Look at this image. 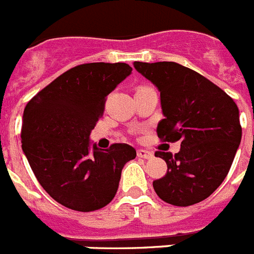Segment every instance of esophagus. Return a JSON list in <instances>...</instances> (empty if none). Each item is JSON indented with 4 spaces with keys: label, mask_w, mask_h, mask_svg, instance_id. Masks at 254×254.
Wrapping results in <instances>:
<instances>
[{
    "label": "esophagus",
    "mask_w": 254,
    "mask_h": 254,
    "mask_svg": "<svg viewBox=\"0 0 254 254\" xmlns=\"http://www.w3.org/2000/svg\"><path fill=\"white\" fill-rule=\"evenodd\" d=\"M137 155L138 157H140V159H152L153 157V153L151 152V151H147V150H138Z\"/></svg>",
    "instance_id": "obj_1"
}]
</instances>
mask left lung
<instances>
[{"label":"left lung","instance_id":"1","mask_svg":"<svg viewBox=\"0 0 254 254\" xmlns=\"http://www.w3.org/2000/svg\"><path fill=\"white\" fill-rule=\"evenodd\" d=\"M160 91L163 142H181L176 155L156 151L167 174L153 181L160 199L176 206L203 201L223 182L242 140L239 110L231 97L193 69L174 62H134Z\"/></svg>","mask_w":254,"mask_h":254}]
</instances>
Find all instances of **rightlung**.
<instances>
[{"instance_id":"right-lung-1","label":"right lung","mask_w":254,"mask_h":254,"mask_svg":"<svg viewBox=\"0 0 254 254\" xmlns=\"http://www.w3.org/2000/svg\"><path fill=\"white\" fill-rule=\"evenodd\" d=\"M131 73L127 63H86L38 91L23 114L22 148L42 189L62 205L93 212L111 203L133 147L90 146L106 98Z\"/></svg>"}]
</instances>
